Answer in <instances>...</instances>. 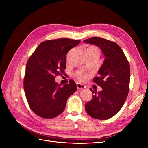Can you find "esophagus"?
<instances>
[{
  "instance_id": "1",
  "label": "esophagus",
  "mask_w": 148,
  "mask_h": 148,
  "mask_svg": "<svg viewBox=\"0 0 148 148\" xmlns=\"http://www.w3.org/2000/svg\"><path fill=\"white\" fill-rule=\"evenodd\" d=\"M77 88L78 90H82V89H84L85 88L86 86L83 85V84H80V83H77Z\"/></svg>"
}]
</instances>
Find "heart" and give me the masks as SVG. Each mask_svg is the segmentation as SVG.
I'll use <instances>...</instances> for the list:
<instances>
[{
    "label": "heart",
    "instance_id": "b5f03b06",
    "mask_svg": "<svg viewBox=\"0 0 148 148\" xmlns=\"http://www.w3.org/2000/svg\"><path fill=\"white\" fill-rule=\"evenodd\" d=\"M85 52L86 54H87V53H93V54H97L98 55H99L100 54L99 49L95 46H90L89 47H88L85 50ZM76 76L77 77L78 79L81 81H85L88 78V75L81 71L77 72L76 74Z\"/></svg>",
    "mask_w": 148,
    "mask_h": 148
}]
</instances>
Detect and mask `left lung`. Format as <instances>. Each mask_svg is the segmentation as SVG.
<instances>
[{"instance_id":"1","label":"left lung","mask_w":148,"mask_h":148,"mask_svg":"<svg viewBox=\"0 0 148 148\" xmlns=\"http://www.w3.org/2000/svg\"><path fill=\"white\" fill-rule=\"evenodd\" d=\"M84 42L98 46L105 56L99 69V77L93 81L102 88L93 93L92 99L85 104L87 114L98 119H108L119 111L129 92L130 78V65L121 48L118 44L101 37H93Z\"/></svg>"}]
</instances>
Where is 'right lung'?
Masks as SVG:
<instances>
[{
    "instance_id": "obj_1",
    "label": "right lung",
    "mask_w": 148,
    "mask_h": 148,
    "mask_svg": "<svg viewBox=\"0 0 148 148\" xmlns=\"http://www.w3.org/2000/svg\"><path fill=\"white\" fill-rule=\"evenodd\" d=\"M81 42L62 38L41 42L26 65L23 88L32 111L40 117L51 119L64 111L68 98L77 90L73 80L62 86L56 76L64 73L66 55Z\"/></svg>"
}]
</instances>
